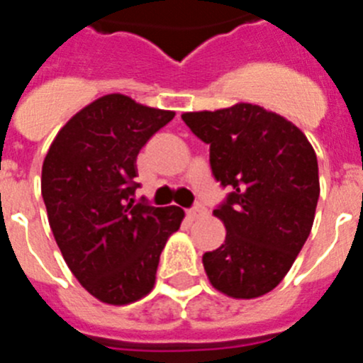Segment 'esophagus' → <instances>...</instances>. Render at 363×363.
Segmentation results:
<instances>
[{"label": "esophagus", "instance_id": "esophagus-1", "mask_svg": "<svg viewBox=\"0 0 363 363\" xmlns=\"http://www.w3.org/2000/svg\"><path fill=\"white\" fill-rule=\"evenodd\" d=\"M187 216L191 220H201V218L207 216V209H205L203 205H196V207H192V209L187 211Z\"/></svg>", "mask_w": 363, "mask_h": 363}]
</instances>
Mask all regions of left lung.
I'll use <instances>...</instances> for the list:
<instances>
[{
	"mask_svg": "<svg viewBox=\"0 0 363 363\" xmlns=\"http://www.w3.org/2000/svg\"><path fill=\"white\" fill-rule=\"evenodd\" d=\"M211 147V169L227 200L213 211L225 242L205 252L211 285L238 300L267 294L284 280L309 238L320 196L318 162L296 125L252 104L184 112Z\"/></svg>",
	"mask_w": 363,
	"mask_h": 363,
	"instance_id": "obj_1",
	"label": "left lung"
}]
</instances>
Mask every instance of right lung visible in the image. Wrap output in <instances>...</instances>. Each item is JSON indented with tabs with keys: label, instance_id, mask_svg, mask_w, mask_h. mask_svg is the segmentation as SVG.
I'll use <instances>...</instances> for the list:
<instances>
[{
	"label": "right lung",
	"instance_id": "1",
	"mask_svg": "<svg viewBox=\"0 0 363 363\" xmlns=\"http://www.w3.org/2000/svg\"><path fill=\"white\" fill-rule=\"evenodd\" d=\"M174 118L107 94L76 112L56 134L41 169L50 229L76 280L99 301L127 306L149 294L160 255L185 213L134 201L136 158Z\"/></svg>",
	"mask_w": 363,
	"mask_h": 363
}]
</instances>
